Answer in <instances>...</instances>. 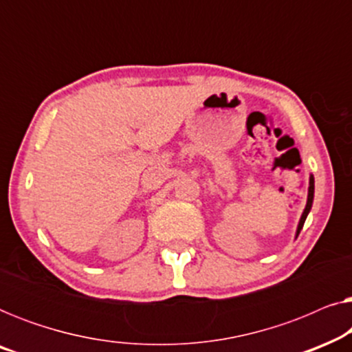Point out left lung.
Instances as JSON below:
<instances>
[{
    "instance_id": "1",
    "label": "left lung",
    "mask_w": 352,
    "mask_h": 352,
    "mask_svg": "<svg viewBox=\"0 0 352 352\" xmlns=\"http://www.w3.org/2000/svg\"><path fill=\"white\" fill-rule=\"evenodd\" d=\"M312 200H314V177H309V192H307V204H306V208L302 211L301 214V219H300V224H298V229H296V237L300 235L302 226H305V221L307 218V214H309L311 211V206H312Z\"/></svg>"
}]
</instances>
